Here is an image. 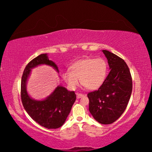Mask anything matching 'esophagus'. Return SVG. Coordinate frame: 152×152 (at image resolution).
Segmentation results:
<instances>
[{
  "mask_svg": "<svg viewBox=\"0 0 152 152\" xmlns=\"http://www.w3.org/2000/svg\"><path fill=\"white\" fill-rule=\"evenodd\" d=\"M76 96H77V99H80V98H81L84 96L83 94H81V93H78V92H77L76 93Z\"/></svg>",
  "mask_w": 152,
  "mask_h": 152,
  "instance_id": "1",
  "label": "esophagus"
}]
</instances>
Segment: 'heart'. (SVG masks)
Listing matches in <instances>:
<instances>
[{
    "label": "heart",
    "mask_w": 152,
    "mask_h": 152,
    "mask_svg": "<svg viewBox=\"0 0 152 152\" xmlns=\"http://www.w3.org/2000/svg\"><path fill=\"white\" fill-rule=\"evenodd\" d=\"M70 72L63 74V78L68 86L74 89L79 84L89 90L101 87L106 78L107 64L102 58H86L74 62L70 66Z\"/></svg>",
    "instance_id": "1"
}]
</instances>
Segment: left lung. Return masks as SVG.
Returning a JSON list of instances; mask_svg holds the SVG:
<instances>
[{
	"instance_id": "left-lung-1",
	"label": "left lung",
	"mask_w": 152,
	"mask_h": 152,
	"mask_svg": "<svg viewBox=\"0 0 152 152\" xmlns=\"http://www.w3.org/2000/svg\"><path fill=\"white\" fill-rule=\"evenodd\" d=\"M110 71L96 91L88 92L89 111L101 124H111L127 108L132 92V78L125 61L107 50H102Z\"/></svg>"
}]
</instances>
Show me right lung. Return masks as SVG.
<instances>
[{"mask_svg": "<svg viewBox=\"0 0 152 152\" xmlns=\"http://www.w3.org/2000/svg\"><path fill=\"white\" fill-rule=\"evenodd\" d=\"M40 64H47L58 71L54 62L50 60L46 53L33 59L25 67L20 84V98L28 115L38 124L47 129H57L66 121L72 107L76 101L74 91H68L63 86H58L52 94L42 101L31 99L26 91V82L31 69Z\"/></svg>", "mask_w": 152, "mask_h": 152, "instance_id": "obj_1", "label": "right lung"}]
</instances>
